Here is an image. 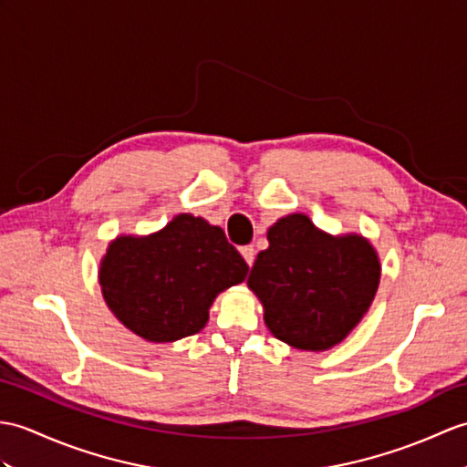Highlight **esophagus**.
Segmentation results:
<instances>
[{"label": "esophagus", "instance_id": "34e87169", "mask_svg": "<svg viewBox=\"0 0 467 467\" xmlns=\"http://www.w3.org/2000/svg\"><path fill=\"white\" fill-rule=\"evenodd\" d=\"M241 254H243V258L246 260V265H248V266H253V263H254V254H256L254 246H243V248H241Z\"/></svg>", "mask_w": 467, "mask_h": 467}]
</instances>
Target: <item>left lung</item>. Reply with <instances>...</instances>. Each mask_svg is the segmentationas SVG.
<instances>
[{
  "label": "left lung",
  "instance_id": "left-lung-1",
  "mask_svg": "<svg viewBox=\"0 0 467 467\" xmlns=\"http://www.w3.org/2000/svg\"><path fill=\"white\" fill-rule=\"evenodd\" d=\"M266 238L246 280L266 328L295 350H330L372 306L382 275L376 248L362 234L324 233L302 213L278 219Z\"/></svg>",
  "mask_w": 467,
  "mask_h": 467
}]
</instances>
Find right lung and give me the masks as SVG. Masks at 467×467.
I'll return each instance as SVG.
<instances>
[{"mask_svg":"<svg viewBox=\"0 0 467 467\" xmlns=\"http://www.w3.org/2000/svg\"><path fill=\"white\" fill-rule=\"evenodd\" d=\"M246 273L221 226L179 213L157 233L113 238L99 265V286L125 328L162 344L201 332L214 298Z\"/></svg>","mask_w":467,"mask_h":467,"instance_id":"add662e5","label":"right lung"}]
</instances>
